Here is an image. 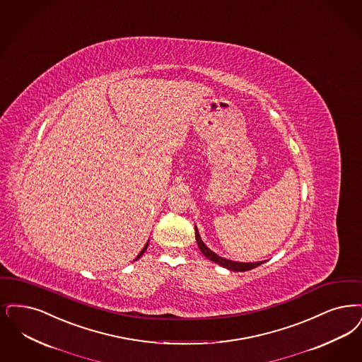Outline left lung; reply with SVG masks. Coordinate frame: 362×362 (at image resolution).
Wrapping results in <instances>:
<instances>
[{
  "label": "left lung",
  "instance_id": "8db88e82",
  "mask_svg": "<svg viewBox=\"0 0 362 362\" xmlns=\"http://www.w3.org/2000/svg\"><path fill=\"white\" fill-rule=\"evenodd\" d=\"M195 238H197V243L198 246L202 252L203 256H206L209 260L214 261L216 264H219L221 267L229 269V271H234V272H245V271H250L256 267L261 265L264 261H259V262H235V261L228 260V259H223L221 256H218L217 253H214L213 250H210L207 246L203 244L202 238L199 235V232L195 226Z\"/></svg>",
  "mask_w": 362,
  "mask_h": 362
}]
</instances>
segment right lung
Instances as JSON below:
<instances>
[{"label":"right lung","mask_w":362,"mask_h":362,"mask_svg":"<svg viewBox=\"0 0 362 362\" xmlns=\"http://www.w3.org/2000/svg\"><path fill=\"white\" fill-rule=\"evenodd\" d=\"M148 243H149V241H148ZM148 243H146V244H145L144 247H143V250H141V252H140V253H139V256H137V257H136V260H139V259H140V257H141V256H143V253H144L145 250H146V247H148Z\"/></svg>","instance_id":"right-lung-1"}]
</instances>
